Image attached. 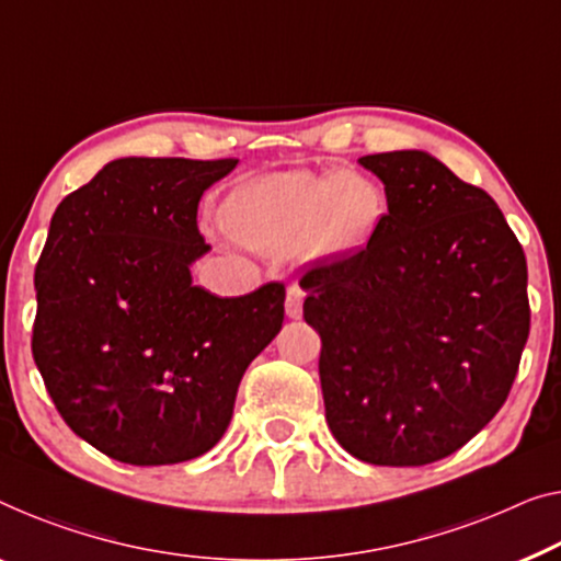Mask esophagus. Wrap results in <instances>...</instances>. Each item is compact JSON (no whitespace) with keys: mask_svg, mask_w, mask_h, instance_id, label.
<instances>
[{"mask_svg":"<svg viewBox=\"0 0 561 561\" xmlns=\"http://www.w3.org/2000/svg\"><path fill=\"white\" fill-rule=\"evenodd\" d=\"M302 302H305V291L297 284H291L287 289V302H284V309H287L289 320H299L302 317Z\"/></svg>","mask_w":561,"mask_h":561,"instance_id":"obj_1","label":"esophagus"}]
</instances>
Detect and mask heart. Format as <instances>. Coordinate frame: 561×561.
<instances>
[{
	"instance_id": "b5f03b06",
	"label": "heart",
	"mask_w": 561,
	"mask_h": 561,
	"mask_svg": "<svg viewBox=\"0 0 561 561\" xmlns=\"http://www.w3.org/2000/svg\"><path fill=\"white\" fill-rule=\"evenodd\" d=\"M388 216L386 191L360 171H279L233 191L221 221L233 239L270 256L305 262L363 254Z\"/></svg>"
}]
</instances>
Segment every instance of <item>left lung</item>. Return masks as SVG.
Here are the masks:
<instances>
[{"instance_id":"obj_1","label":"left lung","mask_w":561,"mask_h":561,"mask_svg":"<svg viewBox=\"0 0 561 561\" xmlns=\"http://www.w3.org/2000/svg\"><path fill=\"white\" fill-rule=\"evenodd\" d=\"M386 186L363 254L309 270L324 417L350 456L425 466L499 413L529 337L526 259L486 191L425 150L357 161Z\"/></svg>"}]
</instances>
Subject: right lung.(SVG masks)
<instances>
[{
    "mask_svg": "<svg viewBox=\"0 0 561 561\" xmlns=\"http://www.w3.org/2000/svg\"><path fill=\"white\" fill-rule=\"evenodd\" d=\"M239 161L118 158L55 208L35 270L32 355L65 423L130 466L191 461L227 433L277 337L284 287H196L198 201Z\"/></svg>",
    "mask_w": 561,
    "mask_h": 561,
    "instance_id": "obj_1",
    "label": "right lung"
}]
</instances>
